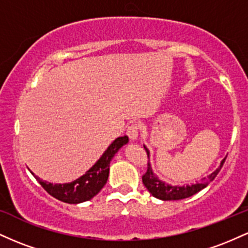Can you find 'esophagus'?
Listing matches in <instances>:
<instances>
[{"instance_id":"1","label":"esophagus","mask_w":248,"mask_h":248,"mask_svg":"<svg viewBox=\"0 0 248 248\" xmlns=\"http://www.w3.org/2000/svg\"><path fill=\"white\" fill-rule=\"evenodd\" d=\"M127 135L132 141L138 140V138H139V126L138 124H130L127 129Z\"/></svg>"}]
</instances>
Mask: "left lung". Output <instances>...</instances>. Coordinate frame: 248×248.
Returning <instances> with one entry per match:
<instances>
[{
  "label": "left lung",
  "instance_id": "obj_1",
  "mask_svg": "<svg viewBox=\"0 0 248 248\" xmlns=\"http://www.w3.org/2000/svg\"><path fill=\"white\" fill-rule=\"evenodd\" d=\"M143 147L144 149H146L148 157H149L150 160L149 149H148L146 146ZM225 160H226V157L220 162L219 167L211 173V175H209L207 177L202 179V182L190 184V186L189 184H186V186H171V184L161 181V179L158 178V176L155 175V172L153 171L152 164L148 162L147 172L142 176V182H143L144 186L147 187L148 191L152 193L154 197L161 199V201H179V199L189 198L209 186L210 182L213 181L216 176H217V173L220 171Z\"/></svg>",
  "mask_w": 248,
  "mask_h": 248
}]
</instances>
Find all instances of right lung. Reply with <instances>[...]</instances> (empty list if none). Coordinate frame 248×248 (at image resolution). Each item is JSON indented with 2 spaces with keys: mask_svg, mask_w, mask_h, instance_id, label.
<instances>
[{
  "mask_svg": "<svg viewBox=\"0 0 248 248\" xmlns=\"http://www.w3.org/2000/svg\"><path fill=\"white\" fill-rule=\"evenodd\" d=\"M128 136H120L115 139L112 143L102 154L101 157L95 162L84 175L70 183L64 184H53L50 182L43 181L39 177L35 176L38 183L44 187L47 193L52 197L67 204H79L82 202L90 201L100 192V190L107 183L108 175H109V163L114 155L119 152V149L128 143Z\"/></svg>",
  "mask_w": 248,
  "mask_h": 248,
  "instance_id": "1",
  "label": "right lung"
}]
</instances>
